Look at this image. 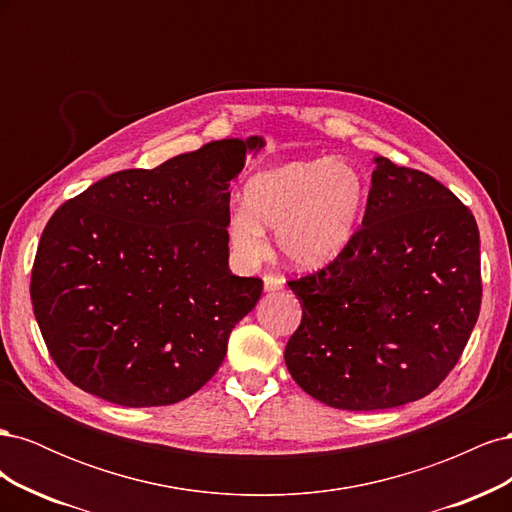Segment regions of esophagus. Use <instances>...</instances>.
<instances>
[{
	"label": "esophagus",
	"instance_id": "obj_1",
	"mask_svg": "<svg viewBox=\"0 0 512 512\" xmlns=\"http://www.w3.org/2000/svg\"><path fill=\"white\" fill-rule=\"evenodd\" d=\"M284 288V277L282 275H265V290L267 292H275V290H282Z\"/></svg>",
	"mask_w": 512,
	"mask_h": 512
}]
</instances>
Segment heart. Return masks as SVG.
<instances>
[{
	"label": "heart",
	"instance_id": "1",
	"mask_svg": "<svg viewBox=\"0 0 512 512\" xmlns=\"http://www.w3.org/2000/svg\"><path fill=\"white\" fill-rule=\"evenodd\" d=\"M245 207L228 218V237L245 260L267 252L262 228L277 230V247L301 269H318L344 252L363 211V179L342 160L290 162L254 175Z\"/></svg>",
	"mask_w": 512,
	"mask_h": 512
}]
</instances>
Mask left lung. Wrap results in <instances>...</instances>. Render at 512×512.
<instances>
[{
	"label": "left lung",
	"mask_w": 512,
	"mask_h": 512,
	"mask_svg": "<svg viewBox=\"0 0 512 512\" xmlns=\"http://www.w3.org/2000/svg\"><path fill=\"white\" fill-rule=\"evenodd\" d=\"M376 164L344 252L288 280L303 316L286 367L307 395L342 410L397 408L436 391L483 299L472 211L423 170Z\"/></svg>",
	"instance_id": "left-lung-1"
}]
</instances>
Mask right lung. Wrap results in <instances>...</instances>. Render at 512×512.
Returning <instances> with one entry per match:
<instances>
[{"mask_svg": "<svg viewBox=\"0 0 512 512\" xmlns=\"http://www.w3.org/2000/svg\"><path fill=\"white\" fill-rule=\"evenodd\" d=\"M258 136L213 141L156 168H128L46 222L32 305L74 386L126 408L170 406L205 386L230 331L262 294L228 269L230 181Z\"/></svg>", "mask_w": 512, "mask_h": 512, "instance_id": "1", "label": "right lung"}]
</instances>
